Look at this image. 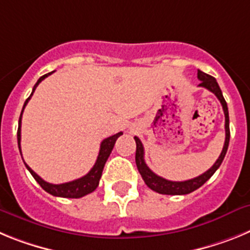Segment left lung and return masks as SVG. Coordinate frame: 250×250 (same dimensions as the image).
I'll return each instance as SVG.
<instances>
[{
	"label": "left lung",
	"mask_w": 250,
	"mask_h": 250,
	"mask_svg": "<svg viewBox=\"0 0 250 250\" xmlns=\"http://www.w3.org/2000/svg\"><path fill=\"white\" fill-rule=\"evenodd\" d=\"M198 79L200 80L199 86L200 87H205L209 91L213 92L215 95L218 100L220 101L223 106V111H224L225 116V141L224 146H223L222 152H220L218 160L214 163L213 167L209 170H207L204 174L196 176V178L190 179V180H185V182H171V180H167V179L161 178V176L156 175L154 171L149 169L144 160V146L141 144L140 139L135 136L136 143V154H135V163L138 167L139 173H140L141 178L144 179L145 184L151 189V190L156 191L159 194H167V195H185L191 191L199 189L204 183H207L209 179L211 178L214 173H215L218 167L222 165L224 156L227 154V150L229 146V139H230V130H229V112H228V105L225 103V99L222 94L219 85L216 83V80L210 75L205 74V72L198 70Z\"/></svg>",
	"instance_id": "obj_1"
}]
</instances>
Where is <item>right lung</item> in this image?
I'll return each mask as SVG.
<instances>
[{
  "mask_svg": "<svg viewBox=\"0 0 250 250\" xmlns=\"http://www.w3.org/2000/svg\"><path fill=\"white\" fill-rule=\"evenodd\" d=\"M52 72H50V74H46V75H43V76L40 77L39 80H37V83H35L31 95L28 96L27 100L25 101V104H23L21 115H20L19 130H17V143H19L20 152H21V145H20V143H21L22 112H23V110H25V106L27 105V103H28V100L31 99V96L34 95L37 85H39V83H41L43 79H46L48 75L52 74ZM121 135H123V132L120 131V132H118V134H115V135L110 136V138H106L105 140H103V143H101V145H100V151H99L98 159H96V163H95V165L92 167V169L90 170L89 173L86 174V175H83V178L76 179V180H72V182L63 183V184H51V183L45 182L42 178H40V176L37 175L34 170L31 169V167H28L26 163H25V165H26V167H27L28 171L31 173V175L35 178V180H36V182L41 185V188H42L43 190L47 191V193L51 194V195L61 196V198H81V196H85V195H87V194L92 193V191H94L95 189L98 188L99 182H100L101 174H103L104 167H105L106 160H107V158H109L110 154H111L112 149H114V145H115V143H116V140H118V138Z\"/></svg>",
  "mask_w": 250,
  "mask_h": 250,
  "instance_id": "add662e5",
  "label": "right lung"
}]
</instances>
